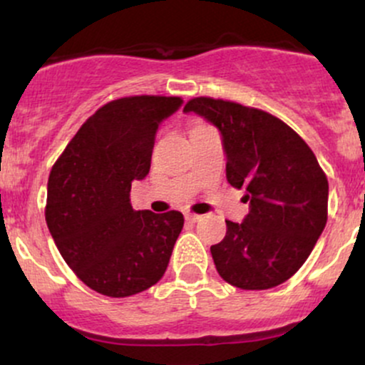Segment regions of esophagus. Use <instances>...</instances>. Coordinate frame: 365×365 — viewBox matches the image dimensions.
Segmentation results:
<instances>
[{"instance_id": "obj_1", "label": "esophagus", "mask_w": 365, "mask_h": 365, "mask_svg": "<svg viewBox=\"0 0 365 365\" xmlns=\"http://www.w3.org/2000/svg\"><path fill=\"white\" fill-rule=\"evenodd\" d=\"M185 220L190 221V223H195V221L200 220V216H199V215H194V212H187Z\"/></svg>"}]
</instances>
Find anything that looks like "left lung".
Returning <instances> with one entry per match:
<instances>
[{
	"mask_svg": "<svg viewBox=\"0 0 365 365\" xmlns=\"http://www.w3.org/2000/svg\"><path fill=\"white\" fill-rule=\"evenodd\" d=\"M183 111L215 123L223 135L226 178L244 187V223L226 220L211 247L221 278L242 290H267L290 279L311 255L328 221V178L312 149L284 121L223 99H190Z\"/></svg>",
	"mask_w": 365,
	"mask_h": 365,
	"instance_id": "8db88e82",
	"label": "left lung"
}]
</instances>
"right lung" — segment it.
Here are the masks:
<instances>
[{
  "label": "right lung",
  "instance_id": "right-lung-1",
  "mask_svg": "<svg viewBox=\"0 0 365 365\" xmlns=\"http://www.w3.org/2000/svg\"><path fill=\"white\" fill-rule=\"evenodd\" d=\"M182 103L175 96L106 103L53 165L46 223L70 269L101 295L148 290L168 267L183 215L135 211L130 188L149 173L159 123Z\"/></svg>",
  "mask_w": 365,
  "mask_h": 365
}]
</instances>
